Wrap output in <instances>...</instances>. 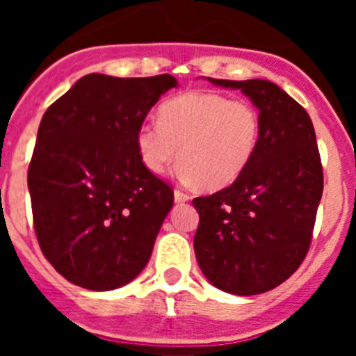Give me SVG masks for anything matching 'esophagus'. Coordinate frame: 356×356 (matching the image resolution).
Masks as SVG:
<instances>
[{
	"mask_svg": "<svg viewBox=\"0 0 356 356\" xmlns=\"http://www.w3.org/2000/svg\"><path fill=\"white\" fill-rule=\"evenodd\" d=\"M191 197H188V194L181 193V191H175V203H185V201H188Z\"/></svg>",
	"mask_w": 356,
	"mask_h": 356,
	"instance_id": "obj_1",
	"label": "esophagus"
}]
</instances>
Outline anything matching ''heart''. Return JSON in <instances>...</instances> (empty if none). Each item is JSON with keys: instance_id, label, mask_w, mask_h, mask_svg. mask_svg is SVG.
Here are the masks:
<instances>
[{"instance_id": "heart-1", "label": "heart", "mask_w": 356, "mask_h": 356, "mask_svg": "<svg viewBox=\"0 0 356 356\" xmlns=\"http://www.w3.org/2000/svg\"><path fill=\"white\" fill-rule=\"evenodd\" d=\"M262 140V115L250 102L193 90L159 108V122H143L135 135L144 168L163 175L180 159V176L207 191L234 184Z\"/></svg>"}]
</instances>
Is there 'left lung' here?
I'll use <instances>...</instances> for the list:
<instances>
[{"mask_svg": "<svg viewBox=\"0 0 356 356\" xmlns=\"http://www.w3.org/2000/svg\"><path fill=\"white\" fill-rule=\"evenodd\" d=\"M262 115L254 159L229 187L196 197L194 251L213 287L237 296L271 291L300 267L323 196V168L307 110L269 80H216Z\"/></svg>", "mask_w": 356, "mask_h": 356, "instance_id": "1", "label": "left lung"}]
</instances>
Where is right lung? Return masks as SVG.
<instances>
[{
  "label": "right lung",
  "instance_id": "right-lung-1",
  "mask_svg": "<svg viewBox=\"0 0 356 356\" xmlns=\"http://www.w3.org/2000/svg\"><path fill=\"white\" fill-rule=\"evenodd\" d=\"M171 74H87L42 115L28 168L37 241L67 282L130 284L149 262L172 191L144 168L135 135Z\"/></svg>",
  "mask_w": 356,
  "mask_h": 356
}]
</instances>
